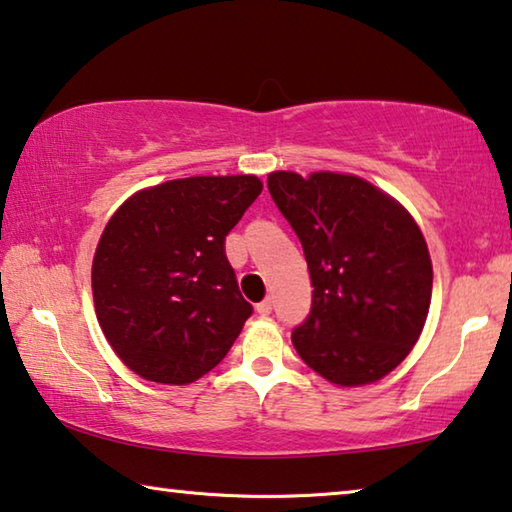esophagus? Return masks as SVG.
Returning <instances> with one entry per match:
<instances>
[{"mask_svg": "<svg viewBox=\"0 0 512 512\" xmlns=\"http://www.w3.org/2000/svg\"><path fill=\"white\" fill-rule=\"evenodd\" d=\"M255 310H257V314H262V316L271 314V312H273V300H271V298H264L262 303L255 305Z\"/></svg>", "mask_w": 512, "mask_h": 512, "instance_id": "obj_1", "label": "esophagus"}]
</instances>
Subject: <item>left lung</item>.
I'll return each mask as SVG.
<instances>
[{"mask_svg":"<svg viewBox=\"0 0 512 512\" xmlns=\"http://www.w3.org/2000/svg\"><path fill=\"white\" fill-rule=\"evenodd\" d=\"M296 232L312 307L291 332L307 367L330 383L380 380L408 358L426 323L433 266L424 234L399 202L355 175H269Z\"/></svg>","mask_w":512,"mask_h":512,"instance_id":"obj_1","label":"left lung"}]
</instances>
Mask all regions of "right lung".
<instances>
[{"mask_svg": "<svg viewBox=\"0 0 512 512\" xmlns=\"http://www.w3.org/2000/svg\"><path fill=\"white\" fill-rule=\"evenodd\" d=\"M262 193L255 175L186 177L134 193L104 227L93 298L104 337L129 369L186 385L221 362L253 305L225 237Z\"/></svg>", "mask_w": 512, "mask_h": 512, "instance_id": "obj_1", "label": "right lung"}]
</instances>
